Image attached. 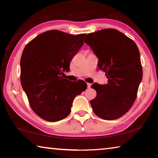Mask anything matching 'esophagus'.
Wrapping results in <instances>:
<instances>
[{"label":"esophagus","instance_id":"esophagus-1","mask_svg":"<svg viewBox=\"0 0 158 158\" xmlns=\"http://www.w3.org/2000/svg\"><path fill=\"white\" fill-rule=\"evenodd\" d=\"M90 86H91V84H90V83H87V87H88V89H90Z\"/></svg>","mask_w":158,"mask_h":158}]
</instances>
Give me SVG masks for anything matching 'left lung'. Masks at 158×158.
<instances>
[{
    "label": "left lung",
    "mask_w": 158,
    "mask_h": 158,
    "mask_svg": "<svg viewBox=\"0 0 158 158\" xmlns=\"http://www.w3.org/2000/svg\"><path fill=\"white\" fill-rule=\"evenodd\" d=\"M84 42L98 58V68L105 72L108 83H94L97 92L90 100L94 113L105 120H115L129 111L137 98L142 79L140 53L132 40L113 28L88 34Z\"/></svg>",
    "instance_id": "obj_1"
}]
</instances>
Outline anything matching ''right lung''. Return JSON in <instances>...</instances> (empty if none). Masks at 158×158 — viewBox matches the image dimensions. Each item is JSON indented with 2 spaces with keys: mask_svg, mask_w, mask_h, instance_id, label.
Returning a JSON list of instances; mask_svg holds the SVG:
<instances>
[{
  "mask_svg": "<svg viewBox=\"0 0 158 158\" xmlns=\"http://www.w3.org/2000/svg\"><path fill=\"white\" fill-rule=\"evenodd\" d=\"M85 35L48 31L29 42L23 51L21 84L31 107L45 121L66 118L74 98L86 89L84 81L63 78V73L69 71L72 59L84 44Z\"/></svg>",
  "mask_w": 158,
  "mask_h": 158,
  "instance_id": "right-lung-1",
  "label": "right lung"
}]
</instances>
